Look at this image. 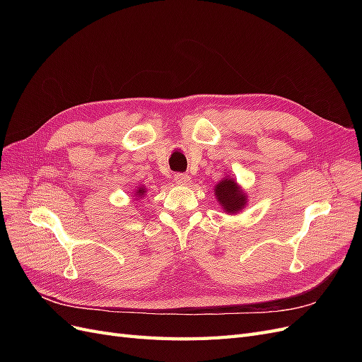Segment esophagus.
<instances>
[{"label": "esophagus", "mask_w": 362, "mask_h": 362, "mask_svg": "<svg viewBox=\"0 0 362 362\" xmlns=\"http://www.w3.org/2000/svg\"><path fill=\"white\" fill-rule=\"evenodd\" d=\"M175 181H177L181 185H185V184L190 182V177L187 173H177V175H175Z\"/></svg>", "instance_id": "34e87169"}]
</instances>
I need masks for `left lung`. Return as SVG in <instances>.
<instances>
[{
    "label": "left lung",
    "mask_w": 362,
    "mask_h": 362,
    "mask_svg": "<svg viewBox=\"0 0 362 362\" xmlns=\"http://www.w3.org/2000/svg\"><path fill=\"white\" fill-rule=\"evenodd\" d=\"M216 198L221 202L223 206V210L226 213H237L242 210L246 204V196L245 193L238 189V185L235 184L234 180L225 178L222 182H218L216 185Z\"/></svg>",
    "instance_id": "1"
}]
</instances>
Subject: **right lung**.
Returning <instances> with one entry per match:
<instances>
[{
	"mask_svg": "<svg viewBox=\"0 0 362 362\" xmlns=\"http://www.w3.org/2000/svg\"><path fill=\"white\" fill-rule=\"evenodd\" d=\"M136 194H139V198H141V196L145 194V187H139V190L136 192Z\"/></svg>",
	"mask_w": 362,
	"mask_h": 362,
	"instance_id": "add662e5",
	"label": "right lung"
}]
</instances>
